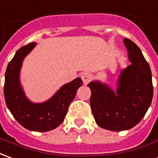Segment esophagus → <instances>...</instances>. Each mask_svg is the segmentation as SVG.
Here are the masks:
<instances>
[{"mask_svg":"<svg viewBox=\"0 0 158 158\" xmlns=\"http://www.w3.org/2000/svg\"><path fill=\"white\" fill-rule=\"evenodd\" d=\"M81 80L83 81V83L85 85H87L89 82V81H91L92 79V75L90 73H88V72H83V73L81 74Z\"/></svg>","mask_w":158,"mask_h":158,"instance_id":"34e87169","label":"esophagus"}]
</instances>
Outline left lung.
Returning a JSON list of instances; mask_svg holds the SVG:
<instances>
[{
	"mask_svg": "<svg viewBox=\"0 0 158 158\" xmlns=\"http://www.w3.org/2000/svg\"><path fill=\"white\" fill-rule=\"evenodd\" d=\"M131 64L122 71L117 94L99 81H91L90 106L96 123L111 131L136 126L152 104L153 85L149 64L135 42L123 40Z\"/></svg>",
	"mask_w": 158,
	"mask_h": 158,
	"instance_id": "8db88e82",
	"label": "left lung"
}]
</instances>
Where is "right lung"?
<instances>
[{"label":"right lung","instance_id":"add662e5","mask_svg":"<svg viewBox=\"0 0 158 158\" xmlns=\"http://www.w3.org/2000/svg\"><path fill=\"white\" fill-rule=\"evenodd\" d=\"M35 46V43L31 42L20 48L8 63L5 75L4 97L7 108L19 123L31 131L47 132L54 129L63 123L70 104L83 82L81 78H77L64 85L47 102H30L20 86L19 70L23 58Z\"/></svg>","mask_w":158,"mask_h":158}]
</instances>
